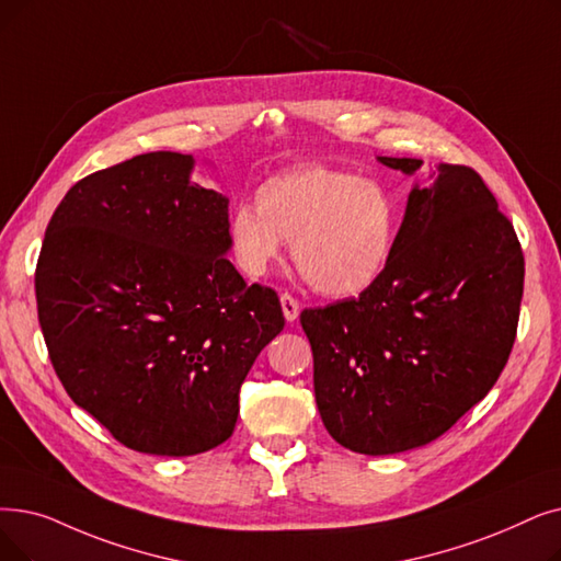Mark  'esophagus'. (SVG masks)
Listing matches in <instances>:
<instances>
[{"mask_svg": "<svg viewBox=\"0 0 561 561\" xmlns=\"http://www.w3.org/2000/svg\"><path fill=\"white\" fill-rule=\"evenodd\" d=\"M282 311H284V319L288 321V323H294L298 316H300V302L290 296V294H282Z\"/></svg>", "mask_w": 561, "mask_h": 561, "instance_id": "1", "label": "esophagus"}]
</instances>
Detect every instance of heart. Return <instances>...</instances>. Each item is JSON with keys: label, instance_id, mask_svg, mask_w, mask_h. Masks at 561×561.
<instances>
[{"label": "heart", "instance_id": "b5f03b06", "mask_svg": "<svg viewBox=\"0 0 561 561\" xmlns=\"http://www.w3.org/2000/svg\"><path fill=\"white\" fill-rule=\"evenodd\" d=\"M399 202L382 183L334 167H296L263 181L256 206L238 204L229 238L238 265L263 275L290 242L311 288L351 298L380 282L397 250Z\"/></svg>", "mask_w": 561, "mask_h": 561}]
</instances>
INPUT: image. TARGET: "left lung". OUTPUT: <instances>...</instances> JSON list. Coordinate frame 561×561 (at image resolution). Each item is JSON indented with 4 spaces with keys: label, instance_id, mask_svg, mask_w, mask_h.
<instances>
[{
    "label": "left lung",
    "instance_id": "1",
    "mask_svg": "<svg viewBox=\"0 0 561 561\" xmlns=\"http://www.w3.org/2000/svg\"><path fill=\"white\" fill-rule=\"evenodd\" d=\"M412 176L417 158H378ZM408 194L397 250L359 298L305 309L313 392L334 440L387 456L449 431L497 382L514 346L525 259L470 167L437 164Z\"/></svg>",
    "mask_w": 561,
    "mask_h": 561
}]
</instances>
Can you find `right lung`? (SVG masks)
<instances>
[{
  "label": "right lung",
  "mask_w": 561,
  "mask_h": 561,
  "mask_svg": "<svg viewBox=\"0 0 561 561\" xmlns=\"http://www.w3.org/2000/svg\"><path fill=\"white\" fill-rule=\"evenodd\" d=\"M194 158L135 156L72 185L36 265L38 323L68 397L135 451L222 445L240 385L284 330L273 288L227 259L229 199Z\"/></svg>",
  "instance_id": "right-lung-1"
}]
</instances>
